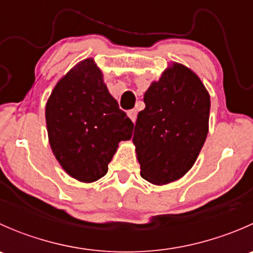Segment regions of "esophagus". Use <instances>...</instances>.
Wrapping results in <instances>:
<instances>
[{"instance_id":"1","label":"esophagus","mask_w":253,"mask_h":253,"mask_svg":"<svg viewBox=\"0 0 253 253\" xmlns=\"http://www.w3.org/2000/svg\"><path fill=\"white\" fill-rule=\"evenodd\" d=\"M127 115H128V117L131 119V121L134 124V122H136V120H137V111L136 110H129L128 112H127Z\"/></svg>"}]
</instances>
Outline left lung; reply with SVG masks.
<instances>
[{"mask_svg":"<svg viewBox=\"0 0 253 253\" xmlns=\"http://www.w3.org/2000/svg\"><path fill=\"white\" fill-rule=\"evenodd\" d=\"M132 142L141 176L153 185L182 177L197 160L208 134L211 96L200 77L172 62L144 94Z\"/></svg>","mask_w":253,"mask_h":253,"instance_id":"1","label":"left lung"}]
</instances>
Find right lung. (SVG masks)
I'll list each match as a JSON object with an SVG mask.
<instances>
[{"label":"right lung","mask_w":253,"mask_h":253,"mask_svg":"<svg viewBox=\"0 0 253 253\" xmlns=\"http://www.w3.org/2000/svg\"><path fill=\"white\" fill-rule=\"evenodd\" d=\"M45 119L57 162L71 177L86 183L106 175L119 143L128 141L133 131L93 58L78 62L57 82Z\"/></svg>","instance_id":"1"}]
</instances>
